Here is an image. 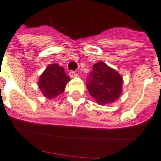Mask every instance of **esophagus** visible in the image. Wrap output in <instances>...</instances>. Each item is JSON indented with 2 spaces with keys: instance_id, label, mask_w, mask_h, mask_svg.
Returning <instances> with one entry per match:
<instances>
[{
  "instance_id": "esophagus-1",
  "label": "esophagus",
  "mask_w": 161,
  "mask_h": 161,
  "mask_svg": "<svg viewBox=\"0 0 161 161\" xmlns=\"http://www.w3.org/2000/svg\"><path fill=\"white\" fill-rule=\"evenodd\" d=\"M78 76V73H75L74 71H71L70 72V77L71 78H75V77H77Z\"/></svg>"
}]
</instances>
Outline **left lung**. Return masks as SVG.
Segmentation results:
<instances>
[{
	"mask_svg": "<svg viewBox=\"0 0 161 161\" xmlns=\"http://www.w3.org/2000/svg\"><path fill=\"white\" fill-rule=\"evenodd\" d=\"M122 84V78L116 71L106 63L98 62L93 66L86 86L96 102L103 105L113 103L119 98Z\"/></svg>",
	"mask_w": 161,
	"mask_h": 161,
	"instance_id": "1",
	"label": "left lung"
}]
</instances>
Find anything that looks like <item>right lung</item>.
<instances>
[{
	"label": "right lung",
	"instance_id": "right-lung-1",
	"mask_svg": "<svg viewBox=\"0 0 161 161\" xmlns=\"http://www.w3.org/2000/svg\"><path fill=\"white\" fill-rule=\"evenodd\" d=\"M70 79L63 67L51 64L40 77L38 86L46 98H53L64 92L66 84Z\"/></svg>",
	"mask_w": 161,
	"mask_h": 161
}]
</instances>
